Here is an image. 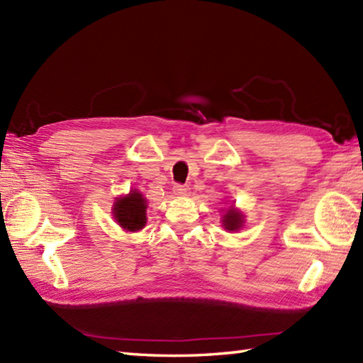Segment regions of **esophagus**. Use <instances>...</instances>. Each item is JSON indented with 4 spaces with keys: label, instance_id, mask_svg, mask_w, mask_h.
<instances>
[{
    "label": "esophagus",
    "instance_id": "esophagus-1",
    "mask_svg": "<svg viewBox=\"0 0 363 363\" xmlns=\"http://www.w3.org/2000/svg\"><path fill=\"white\" fill-rule=\"evenodd\" d=\"M173 191L177 196H187L190 194V189L187 186H181V184H177V186H174Z\"/></svg>",
    "mask_w": 363,
    "mask_h": 363
}]
</instances>
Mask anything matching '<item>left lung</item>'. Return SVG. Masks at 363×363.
I'll return each mask as SVG.
<instances>
[{"label": "left lung", "mask_w": 363, "mask_h": 363, "mask_svg": "<svg viewBox=\"0 0 363 363\" xmlns=\"http://www.w3.org/2000/svg\"><path fill=\"white\" fill-rule=\"evenodd\" d=\"M223 226H225L226 230H238L242 229L243 223H245V217L240 211H237L234 206H230L229 209H226L225 215H223Z\"/></svg>", "instance_id": "obj_1"}]
</instances>
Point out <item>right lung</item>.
<instances>
[{"label": "right lung", "instance_id": "obj_1", "mask_svg": "<svg viewBox=\"0 0 363 363\" xmlns=\"http://www.w3.org/2000/svg\"><path fill=\"white\" fill-rule=\"evenodd\" d=\"M146 199L140 191L130 190L126 196L117 198L113 203V218L125 229L135 233L146 225Z\"/></svg>", "mask_w": 363, "mask_h": 363}]
</instances>
